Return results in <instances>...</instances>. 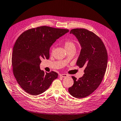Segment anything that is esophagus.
Returning <instances> with one entry per match:
<instances>
[{"instance_id":"obj_1","label":"esophagus","mask_w":121,"mask_h":121,"mask_svg":"<svg viewBox=\"0 0 121 121\" xmlns=\"http://www.w3.org/2000/svg\"><path fill=\"white\" fill-rule=\"evenodd\" d=\"M60 76L61 77H63V78H64V77H66L68 76V75H67V74H65V73H64V74H60Z\"/></svg>"}]
</instances>
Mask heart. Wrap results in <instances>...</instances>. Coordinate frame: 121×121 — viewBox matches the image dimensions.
I'll return each instance as SVG.
<instances>
[{
  "label": "heart",
  "mask_w": 121,
  "mask_h": 121,
  "mask_svg": "<svg viewBox=\"0 0 121 121\" xmlns=\"http://www.w3.org/2000/svg\"><path fill=\"white\" fill-rule=\"evenodd\" d=\"M64 48L66 51H70L72 49H76V45L75 43L70 40H67L64 42Z\"/></svg>",
  "instance_id": "b5f03b06"
}]
</instances>
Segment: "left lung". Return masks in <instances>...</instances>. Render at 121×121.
Returning <instances> with one entry per match:
<instances>
[{
    "mask_svg": "<svg viewBox=\"0 0 121 121\" xmlns=\"http://www.w3.org/2000/svg\"><path fill=\"white\" fill-rule=\"evenodd\" d=\"M81 47L76 65L84 67V75L77 80L72 76L73 85L69 92L76 98H83L91 94L103 79L107 66L108 55L103 41L95 33L85 29L70 30Z\"/></svg>",
    "mask_w": 121,
    "mask_h": 121,
    "instance_id": "1",
    "label": "left lung"
}]
</instances>
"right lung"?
<instances>
[{"instance_id":"right-lung-1","label":"right lung","mask_w":121,"mask_h":121,"mask_svg":"<svg viewBox=\"0 0 121 121\" xmlns=\"http://www.w3.org/2000/svg\"><path fill=\"white\" fill-rule=\"evenodd\" d=\"M69 30L42 26L27 30L17 39L13 49L12 63L18 84L28 94L44 92L58 78L55 72L45 73L40 68L41 59L49 58L52 44Z\"/></svg>"}]
</instances>
